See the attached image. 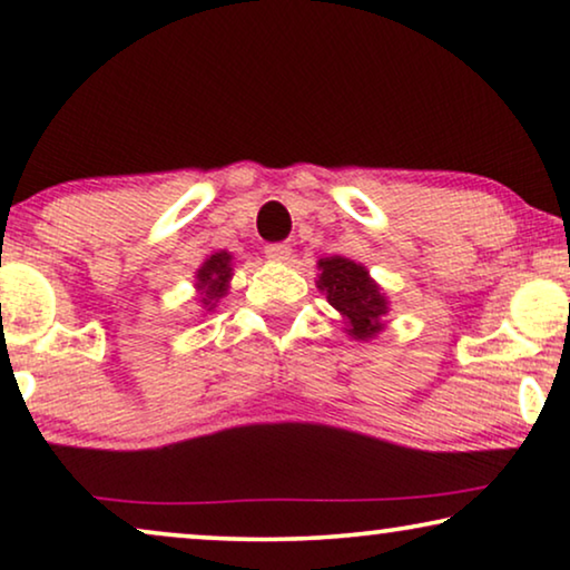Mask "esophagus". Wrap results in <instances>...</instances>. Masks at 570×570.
Wrapping results in <instances>:
<instances>
[{"label":"esophagus","mask_w":570,"mask_h":570,"mask_svg":"<svg viewBox=\"0 0 570 570\" xmlns=\"http://www.w3.org/2000/svg\"><path fill=\"white\" fill-rule=\"evenodd\" d=\"M266 255L271 261L276 263H284L292 258V247H288L286 243H274V245H266Z\"/></svg>","instance_id":"1"}]
</instances>
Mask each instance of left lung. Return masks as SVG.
Returning <instances> with one entry per match:
<instances>
[{
  "label": "left lung",
  "mask_w": 570,
  "mask_h": 570,
  "mask_svg": "<svg viewBox=\"0 0 570 570\" xmlns=\"http://www.w3.org/2000/svg\"><path fill=\"white\" fill-rule=\"evenodd\" d=\"M317 288L325 292L327 302L346 320L351 338L368 341L382 331V317L390 312L387 296L372 282L362 263H354L341 255L323 258L317 263Z\"/></svg>",
  "instance_id": "obj_1"
}]
</instances>
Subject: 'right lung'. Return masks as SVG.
Returning a JSON list of instances; mask_svg holds the SVG:
<instances>
[{
  "label": "right lung",
  "mask_w": 570,
  "mask_h": 570,
  "mask_svg": "<svg viewBox=\"0 0 570 570\" xmlns=\"http://www.w3.org/2000/svg\"><path fill=\"white\" fill-rule=\"evenodd\" d=\"M232 278V255L227 250H219L208 255L204 266L196 271V288H198V302L202 307L212 312L216 302L227 294Z\"/></svg>",
  "instance_id": "1"
}]
</instances>
